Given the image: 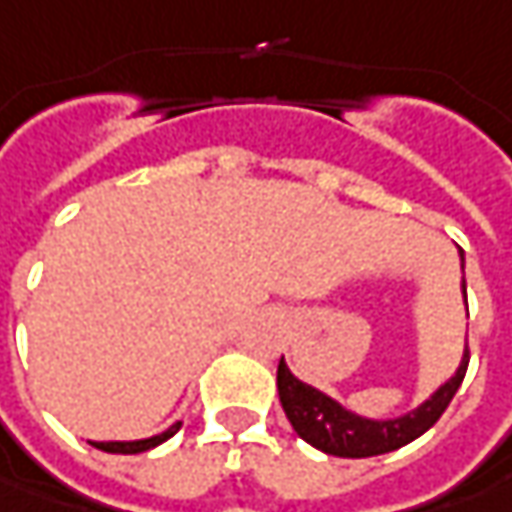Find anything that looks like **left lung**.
Listing matches in <instances>:
<instances>
[{
    "mask_svg": "<svg viewBox=\"0 0 512 512\" xmlns=\"http://www.w3.org/2000/svg\"><path fill=\"white\" fill-rule=\"evenodd\" d=\"M461 266H464V255H461ZM467 364H470V349H464V358H461V367L456 369V375L447 384H441V387L435 389L418 410L407 412L401 418H389V421H372V418H361L355 412L344 410L338 401L323 395L321 389L298 381L289 372L286 361L280 358V407L286 412L289 424L295 427V433L306 444H312L315 450L326 453V456H381V453H392V450L410 444L418 435H424L433 427L435 421L444 415V410L450 407L453 395L461 387V381L467 375Z\"/></svg>",
    "mask_w": 512,
    "mask_h": 512,
    "instance_id": "obj_1",
    "label": "left lung"
}]
</instances>
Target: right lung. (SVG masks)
<instances>
[{
	"label": "right lung",
	"mask_w": 512,
	"mask_h": 512,
	"mask_svg": "<svg viewBox=\"0 0 512 512\" xmlns=\"http://www.w3.org/2000/svg\"><path fill=\"white\" fill-rule=\"evenodd\" d=\"M183 424L177 421V424H171L166 433L160 435H151V438H143V441H91L97 450H102V453H128V456H134V453H145V450H151V447H157V444H163V441H168L171 435L177 433Z\"/></svg>",
	"instance_id": "right-lung-1"
}]
</instances>
